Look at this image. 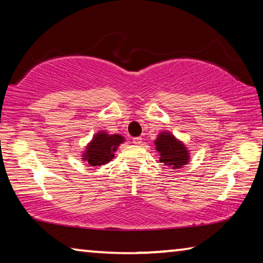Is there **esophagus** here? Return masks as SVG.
Instances as JSON below:
<instances>
[{
    "mask_svg": "<svg viewBox=\"0 0 263 263\" xmlns=\"http://www.w3.org/2000/svg\"><path fill=\"white\" fill-rule=\"evenodd\" d=\"M141 137H136V138H133L132 139V141H133V144L135 145H140L141 144Z\"/></svg>",
    "mask_w": 263,
    "mask_h": 263,
    "instance_id": "obj_1",
    "label": "esophagus"
}]
</instances>
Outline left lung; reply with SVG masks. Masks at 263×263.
Masks as SVG:
<instances>
[{
    "label": "left lung",
    "mask_w": 263,
    "mask_h": 263,
    "mask_svg": "<svg viewBox=\"0 0 263 263\" xmlns=\"http://www.w3.org/2000/svg\"><path fill=\"white\" fill-rule=\"evenodd\" d=\"M159 161L172 169H180L190 161L189 149L184 142L169 131H161L154 140Z\"/></svg>",
    "instance_id": "1"
}]
</instances>
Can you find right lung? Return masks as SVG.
I'll list each match as a JSON object with an SVG mask.
<instances>
[{
  "label": "right lung",
  "instance_id": "1",
  "mask_svg": "<svg viewBox=\"0 0 263 263\" xmlns=\"http://www.w3.org/2000/svg\"><path fill=\"white\" fill-rule=\"evenodd\" d=\"M125 141L121 135H109L104 130L96 132L92 139L88 142L81 155L82 161L91 167H99L110 162L115 158L118 146Z\"/></svg>",
  "mask_w": 263,
  "mask_h": 263
}]
</instances>
